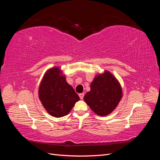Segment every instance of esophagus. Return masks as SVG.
<instances>
[{
  "label": "esophagus",
  "mask_w": 160,
  "mask_h": 160,
  "mask_svg": "<svg viewBox=\"0 0 160 160\" xmlns=\"http://www.w3.org/2000/svg\"><path fill=\"white\" fill-rule=\"evenodd\" d=\"M79 96L81 99H83V98H84V93H79Z\"/></svg>",
  "instance_id": "34e87169"
}]
</instances>
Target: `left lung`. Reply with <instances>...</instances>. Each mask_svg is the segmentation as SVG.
Here are the masks:
<instances>
[{"label": "left lung", "instance_id": "obj_1", "mask_svg": "<svg viewBox=\"0 0 160 160\" xmlns=\"http://www.w3.org/2000/svg\"><path fill=\"white\" fill-rule=\"evenodd\" d=\"M91 91L84 101L95 113L99 116L110 114L122 98V89L118 79L108 71L97 75L91 83Z\"/></svg>", "mask_w": 160, "mask_h": 160}]
</instances>
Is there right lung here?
Returning a JSON list of instances; mask_svg holds the SVG:
<instances>
[{
	"label": "right lung",
	"instance_id": "add662e5",
	"mask_svg": "<svg viewBox=\"0 0 160 160\" xmlns=\"http://www.w3.org/2000/svg\"><path fill=\"white\" fill-rule=\"evenodd\" d=\"M38 98L47 112L55 118L67 115L79 100L58 67L46 71L38 88Z\"/></svg>",
	"mask_w": 160,
	"mask_h": 160
}]
</instances>
